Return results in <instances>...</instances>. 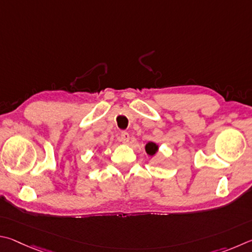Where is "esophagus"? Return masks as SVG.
<instances>
[{
    "instance_id": "34e87169",
    "label": "esophagus",
    "mask_w": 252,
    "mask_h": 252,
    "mask_svg": "<svg viewBox=\"0 0 252 252\" xmlns=\"http://www.w3.org/2000/svg\"><path fill=\"white\" fill-rule=\"evenodd\" d=\"M129 139H130L129 134L126 133V131H123V133L121 134V142H122L123 144L126 145V144L129 143Z\"/></svg>"
}]
</instances>
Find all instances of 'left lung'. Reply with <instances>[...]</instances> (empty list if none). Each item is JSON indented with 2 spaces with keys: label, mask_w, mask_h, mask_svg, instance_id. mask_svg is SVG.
<instances>
[{
  "label": "left lung",
  "mask_w": 252,
  "mask_h": 252,
  "mask_svg": "<svg viewBox=\"0 0 252 252\" xmlns=\"http://www.w3.org/2000/svg\"><path fill=\"white\" fill-rule=\"evenodd\" d=\"M158 149H159V146L154 142H148L146 144V146H145V151H146V153L149 156L155 155V154L158 152Z\"/></svg>",
  "instance_id": "left-lung-1"
}]
</instances>
